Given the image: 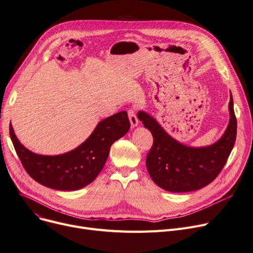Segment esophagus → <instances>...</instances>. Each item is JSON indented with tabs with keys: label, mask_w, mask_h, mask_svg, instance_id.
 Returning a JSON list of instances; mask_svg holds the SVG:
<instances>
[{
	"label": "esophagus",
	"mask_w": 253,
	"mask_h": 253,
	"mask_svg": "<svg viewBox=\"0 0 253 253\" xmlns=\"http://www.w3.org/2000/svg\"><path fill=\"white\" fill-rule=\"evenodd\" d=\"M128 117H129L131 127H136L138 125V119L136 117V113H135L134 109L128 110Z\"/></svg>",
	"instance_id": "esophagus-1"
}]
</instances>
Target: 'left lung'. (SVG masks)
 <instances>
[{
	"label": "left lung",
	"instance_id": "left-lung-1",
	"mask_svg": "<svg viewBox=\"0 0 253 253\" xmlns=\"http://www.w3.org/2000/svg\"><path fill=\"white\" fill-rule=\"evenodd\" d=\"M229 110L230 122L223 135L215 143L202 148H192L178 142L151 115L138 112V119L154 137L145 161L153 181L174 193L200 190L213 181L227 163L236 141L237 120L232 94Z\"/></svg>",
	"mask_w": 253,
	"mask_h": 253
}]
</instances>
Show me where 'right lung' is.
<instances>
[{"instance_id": "add662e5", "label": "right lung", "mask_w": 253, "mask_h": 253, "mask_svg": "<svg viewBox=\"0 0 253 253\" xmlns=\"http://www.w3.org/2000/svg\"><path fill=\"white\" fill-rule=\"evenodd\" d=\"M130 128L126 111L100 121L91 135L75 150L57 156L38 155L20 143L10 124V137L29 175L47 188L80 190L94 180L109 157L111 145Z\"/></svg>"}]
</instances>
